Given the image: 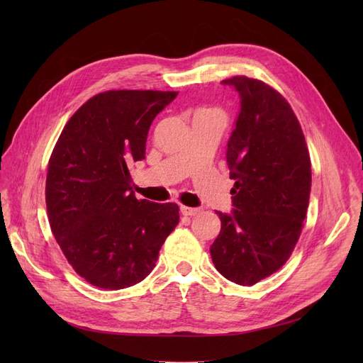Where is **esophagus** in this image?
Here are the masks:
<instances>
[{"label":"esophagus","mask_w":363,"mask_h":363,"mask_svg":"<svg viewBox=\"0 0 363 363\" xmlns=\"http://www.w3.org/2000/svg\"><path fill=\"white\" fill-rule=\"evenodd\" d=\"M180 211L183 215H188V216H194L199 212H201L200 207H186V206H180Z\"/></svg>","instance_id":"34e87169"}]
</instances>
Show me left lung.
I'll return each mask as SVG.
<instances>
[{"instance_id": "1", "label": "left lung", "mask_w": 363, "mask_h": 363, "mask_svg": "<svg viewBox=\"0 0 363 363\" xmlns=\"http://www.w3.org/2000/svg\"><path fill=\"white\" fill-rule=\"evenodd\" d=\"M235 87L240 108L227 144L233 208L218 212L221 232L211 245L215 268L242 286L280 269L300 238L312 171L301 125L271 86L245 75Z\"/></svg>"}]
</instances>
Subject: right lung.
Wrapping results in <instances>:
<instances>
[{"mask_svg":"<svg viewBox=\"0 0 363 363\" xmlns=\"http://www.w3.org/2000/svg\"><path fill=\"white\" fill-rule=\"evenodd\" d=\"M177 94H98L71 116L52 150L45 186L51 232L94 286L116 291L144 280L179 224V206L139 201L128 172L131 162L145 159L150 125Z\"/></svg>","mask_w":363,"mask_h":363,"instance_id":"1","label":"right lung"}]
</instances>
